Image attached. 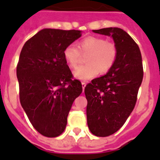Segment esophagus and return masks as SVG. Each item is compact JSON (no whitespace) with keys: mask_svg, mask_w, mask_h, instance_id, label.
<instances>
[{"mask_svg":"<svg viewBox=\"0 0 160 160\" xmlns=\"http://www.w3.org/2000/svg\"><path fill=\"white\" fill-rule=\"evenodd\" d=\"M81 84H82V88H83V90H85V85H86V84H87V83L85 82V81H82V82H81Z\"/></svg>","mask_w":160,"mask_h":160,"instance_id":"1","label":"esophagus"}]
</instances>
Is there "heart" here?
I'll list each match as a JSON object with an SVG mask.
<instances>
[{
  "instance_id": "heart-1",
  "label": "heart",
  "mask_w": 160,
  "mask_h": 160,
  "mask_svg": "<svg viewBox=\"0 0 160 160\" xmlns=\"http://www.w3.org/2000/svg\"><path fill=\"white\" fill-rule=\"evenodd\" d=\"M88 55L87 64L78 67L74 71L75 78L81 80L92 79L100 72H108L114 65L118 56L115 43L97 36H88L79 42L78 47L70 44L65 48L63 55L65 61L71 68H76L82 55Z\"/></svg>"
}]
</instances>
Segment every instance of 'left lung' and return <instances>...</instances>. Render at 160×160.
Masks as SVG:
<instances>
[{
  "instance_id": "left-lung-1",
  "label": "left lung",
  "mask_w": 160,
  "mask_h": 160,
  "mask_svg": "<svg viewBox=\"0 0 160 160\" xmlns=\"http://www.w3.org/2000/svg\"><path fill=\"white\" fill-rule=\"evenodd\" d=\"M93 31L111 36L118 49L113 67L85 88L88 127L96 136L106 137L118 131L133 111L144 70L139 46L124 30L109 27Z\"/></svg>"
}]
</instances>
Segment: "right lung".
Masks as SVG:
<instances>
[{
	"label": "right lung",
	"instance_id": "add662e5",
	"mask_svg": "<svg viewBox=\"0 0 160 160\" xmlns=\"http://www.w3.org/2000/svg\"><path fill=\"white\" fill-rule=\"evenodd\" d=\"M80 31L43 29L24 45L16 67L20 101L33 127L46 137H57L67 124L75 98L82 92L63 51L80 38Z\"/></svg>",
	"mask_w": 160,
	"mask_h": 160
}]
</instances>
